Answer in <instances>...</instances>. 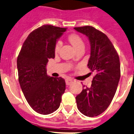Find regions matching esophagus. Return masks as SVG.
Listing matches in <instances>:
<instances>
[{"label":"esophagus","mask_w":134,"mask_h":134,"mask_svg":"<svg viewBox=\"0 0 134 134\" xmlns=\"http://www.w3.org/2000/svg\"><path fill=\"white\" fill-rule=\"evenodd\" d=\"M72 82H73V80L71 78H67L66 80V84L67 85H70V84L72 83Z\"/></svg>","instance_id":"obj_1"}]
</instances>
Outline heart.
Instances as JSON below:
<instances>
[{
  "label": "heart",
  "mask_w": 134,
  "mask_h": 134,
  "mask_svg": "<svg viewBox=\"0 0 134 134\" xmlns=\"http://www.w3.org/2000/svg\"><path fill=\"white\" fill-rule=\"evenodd\" d=\"M68 40L69 42L71 43L72 46L74 47L75 49L77 50L79 48H80L82 47H84V42L82 38L77 34H70V36H68ZM62 47V42L61 41H58L55 45V52H58L59 51L60 48Z\"/></svg>",
  "instance_id": "1"
}]
</instances>
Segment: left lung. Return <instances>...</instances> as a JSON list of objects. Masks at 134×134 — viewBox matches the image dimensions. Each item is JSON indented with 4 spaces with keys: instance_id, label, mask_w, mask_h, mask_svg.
Wrapping results in <instances>:
<instances>
[{
    "instance_id": "left-lung-1",
    "label": "left lung",
    "mask_w": 134,
    "mask_h": 134,
    "mask_svg": "<svg viewBox=\"0 0 134 134\" xmlns=\"http://www.w3.org/2000/svg\"><path fill=\"white\" fill-rule=\"evenodd\" d=\"M90 42L91 53L88 68L96 72L90 87H85L76 96L77 108L87 117H95L110 104L120 78L119 56L108 36L93 26L75 27Z\"/></svg>"
}]
</instances>
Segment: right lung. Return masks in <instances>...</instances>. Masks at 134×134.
Here are the masks:
<instances>
[{
	"label": "right lung",
	"instance_id": "right-lung-1",
	"mask_svg": "<svg viewBox=\"0 0 134 134\" xmlns=\"http://www.w3.org/2000/svg\"><path fill=\"white\" fill-rule=\"evenodd\" d=\"M66 28L43 25L34 30L24 42L17 57L19 82L33 110L48 115L59 108L66 90L65 80L47 75L49 59L55 57V45Z\"/></svg>",
	"mask_w": 134,
	"mask_h": 134
}]
</instances>
